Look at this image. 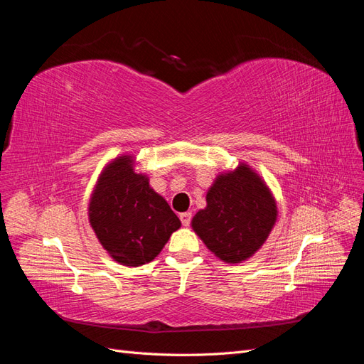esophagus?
I'll return each mask as SVG.
<instances>
[{
    "label": "esophagus",
    "instance_id": "34e87169",
    "mask_svg": "<svg viewBox=\"0 0 364 364\" xmlns=\"http://www.w3.org/2000/svg\"><path fill=\"white\" fill-rule=\"evenodd\" d=\"M179 218L183 226H188L191 223V213H182L179 214Z\"/></svg>",
    "mask_w": 364,
    "mask_h": 364
}]
</instances>
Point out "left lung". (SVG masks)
<instances>
[{"mask_svg": "<svg viewBox=\"0 0 364 364\" xmlns=\"http://www.w3.org/2000/svg\"><path fill=\"white\" fill-rule=\"evenodd\" d=\"M278 208L249 165L218 174L206 193V208L193 217L194 232L215 257L229 264L246 261L267 240Z\"/></svg>", "mask_w": 364, "mask_h": 364, "instance_id": "left-lung-1", "label": "left lung"}]
</instances>
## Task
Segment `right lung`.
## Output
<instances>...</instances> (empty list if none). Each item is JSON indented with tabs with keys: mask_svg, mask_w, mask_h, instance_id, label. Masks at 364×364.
<instances>
[{
	"mask_svg": "<svg viewBox=\"0 0 364 364\" xmlns=\"http://www.w3.org/2000/svg\"><path fill=\"white\" fill-rule=\"evenodd\" d=\"M126 155L109 162L92 191L87 215L102 246L117 262L138 267L155 259L181 228L167 200L134 170Z\"/></svg>",
	"mask_w": 364,
	"mask_h": 364,
	"instance_id": "add662e5",
	"label": "right lung"
}]
</instances>
